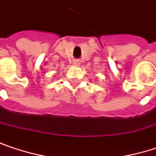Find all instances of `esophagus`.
<instances>
[{
  "mask_svg": "<svg viewBox=\"0 0 156 156\" xmlns=\"http://www.w3.org/2000/svg\"><path fill=\"white\" fill-rule=\"evenodd\" d=\"M73 64H74L75 66H78V65L80 64V62H79L78 60H75V61L73 62Z\"/></svg>",
  "mask_w": 156,
  "mask_h": 156,
  "instance_id": "1",
  "label": "esophagus"
}]
</instances>
